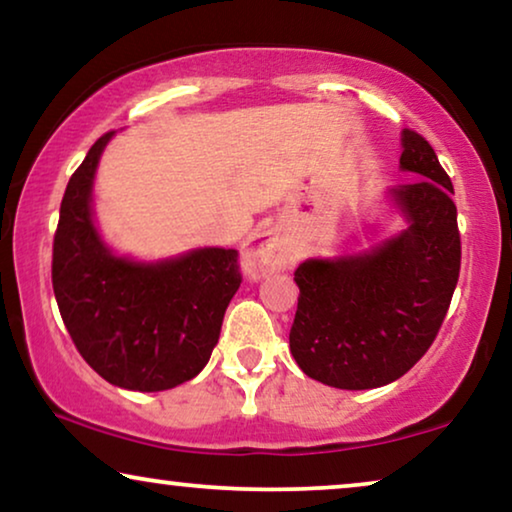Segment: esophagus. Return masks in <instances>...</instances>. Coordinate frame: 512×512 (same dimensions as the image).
<instances>
[{
  "label": "esophagus",
  "mask_w": 512,
  "mask_h": 512,
  "mask_svg": "<svg viewBox=\"0 0 512 512\" xmlns=\"http://www.w3.org/2000/svg\"><path fill=\"white\" fill-rule=\"evenodd\" d=\"M296 249L291 247L284 237H279L272 230L258 233L242 247V270L244 275L254 282H261L270 272L286 270L296 263Z\"/></svg>",
  "instance_id": "esophagus-1"
}]
</instances>
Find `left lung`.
Returning <instances> with one entry per match:
<instances>
[{
	"label": "left lung",
	"instance_id": "8db88e82",
	"mask_svg": "<svg viewBox=\"0 0 512 512\" xmlns=\"http://www.w3.org/2000/svg\"><path fill=\"white\" fill-rule=\"evenodd\" d=\"M401 149V170L419 179L389 188L384 200L403 230L354 254L307 258L293 277L300 296L291 354L328 387L375 389L408 373L431 347L457 286L452 181L422 135L403 130Z\"/></svg>",
	"mask_w": 512,
	"mask_h": 512
}]
</instances>
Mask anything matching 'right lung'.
Instances as JSON below:
<instances>
[{"label": "right lung", "instance_id": "obj_1", "mask_svg": "<svg viewBox=\"0 0 512 512\" xmlns=\"http://www.w3.org/2000/svg\"><path fill=\"white\" fill-rule=\"evenodd\" d=\"M116 132L97 139L69 179L53 242V291L76 349L97 375L130 391L193 380L219 342L240 289L237 251L198 247L142 261L116 254L95 223L97 165Z\"/></svg>", "mask_w": 512, "mask_h": 512}]
</instances>
